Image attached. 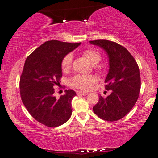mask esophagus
<instances>
[{
  "instance_id": "obj_1",
  "label": "esophagus",
  "mask_w": 158,
  "mask_h": 158,
  "mask_svg": "<svg viewBox=\"0 0 158 158\" xmlns=\"http://www.w3.org/2000/svg\"><path fill=\"white\" fill-rule=\"evenodd\" d=\"M77 95H87V93H86V92H82V91H77Z\"/></svg>"
}]
</instances>
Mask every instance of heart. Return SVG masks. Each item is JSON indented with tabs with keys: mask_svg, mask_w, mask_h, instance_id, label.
<instances>
[{
	"mask_svg": "<svg viewBox=\"0 0 158 158\" xmlns=\"http://www.w3.org/2000/svg\"><path fill=\"white\" fill-rule=\"evenodd\" d=\"M83 55L93 65H95L101 60V55L95 49L88 48L83 51ZM72 62V56L66 54L61 61V68L63 72H66L70 69ZM97 81V77L94 75H76L70 81L72 87L82 90H87Z\"/></svg>",
	"mask_w": 158,
	"mask_h": 158,
	"instance_id": "heart-1",
	"label": "heart"
}]
</instances>
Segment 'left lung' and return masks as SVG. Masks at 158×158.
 <instances>
[{"label":"left lung","mask_w":158,"mask_h":158,"mask_svg":"<svg viewBox=\"0 0 158 158\" xmlns=\"http://www.w3.org/2000/svg\"><path fill=\"white\" fill-rule=\"evenodd\" d=\"M102 48L109 58V72L104 82L111 93L103 98L93 110L99 118L109 122L121 119L131 110L140 92V74L135 59L128 51L116 42L106 40L90 41Z\"/></svg>","instance_id":"8db88e82"}]
</instances>
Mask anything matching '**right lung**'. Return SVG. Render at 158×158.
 <instances>
[{
	"instance_id": "right-lung-1",
	"label": "right lung",
	"mask_w": 158,
	"mask_h": 158,
	"mask_svg": "<svg viewBox=\"0 0 158 158\" xmlns=\"http://www.w3.org/2000/svg\"><path fill=\"white\" fill-rule=\"evenodd\" d=\"M79 43L47 41L27 57L20 77V95L24 105L36 121L50 127H58L72 116L74 90H65L56 99L54 86L62 77L63 58Z\"/></svg>"
}]
</instances>
